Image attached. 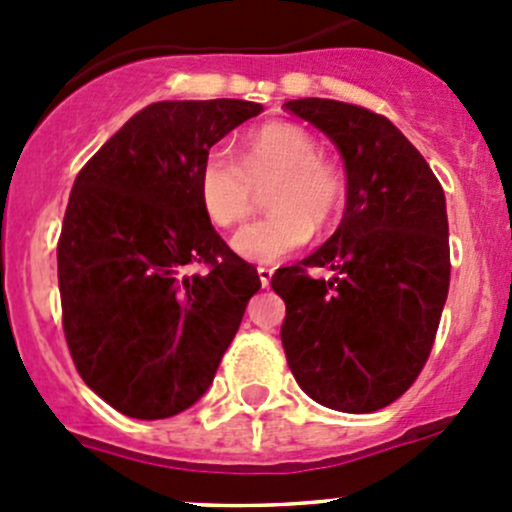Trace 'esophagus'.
<instances>
[{
  "mask_svg": "<svg viewBox=\"0 0 512 512\" xmlns=\"http://www.w3.org/2000/svg\"><path fill=\"white\" fill-rule=\"evenodd\" d=\"M257 275H260V282H262V287H270V282H272V275H275V272H272L270 267H257Z\"/></svg>",
  "mask_w": 512,
  "mask_h": 512,
  "instance_id": "34e87169",
  "label": "esophagus"
}]
</instances>
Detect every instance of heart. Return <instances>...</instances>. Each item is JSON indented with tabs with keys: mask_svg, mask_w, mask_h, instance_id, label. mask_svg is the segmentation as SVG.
<instances>
[{
	"mask_svg": "<svg viewBox=\"0 0 512 512\" xmlns=\"http://www.w3.org/2000/svg\"><path fill=\"white\" fill-rule=\"evenodd\" d=\"M267 210L232 235V250L255 265H275L324 230L344 203L342 175L322 160L317 138L297 123L272 121L242 141V165L215 148L200 165L198 190L205 213L218 227H232L252 208V185L275 178Z\"/></svg>",
	"mask_w": 512,
	"mask_h": 512,
	"instance_id": "heart-1",
	"label": "heart"
}]
</instances>
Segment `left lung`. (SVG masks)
Instances as JSON below:
<instances>
[{
  "label": "left lung",
  "instance_id": "left-lung-1",
  "mask_svg": "<svg viewBox=\"0 0 512 512\" xmlns=\"http://www.w3.org/2000/svg\"><path fill=\"white\" fill-rule=\"evenodd\" d=\"M285 106L342 153L347 208L319 250L272 277L287 307L282 347L309 399L371 414L399 399L431 354L451 282L446 195L389 118L332 98ZM309 266L333 277L312 278Z\"/></svg>",
  "mask_w": 512,
  "mask_h": 512
}]
</instances>
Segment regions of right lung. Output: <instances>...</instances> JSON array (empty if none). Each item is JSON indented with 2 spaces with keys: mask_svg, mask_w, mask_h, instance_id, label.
Instances as JSON below:
<instances>
[{
  "mask_svg": "<svg viewBox=\"0 0 512 512\" xmlns=\"http://www.w3.org/2000/svg\"><path fill=\"white\" fill-rule=\"evenodd\" d=\"M262 103H151L76 175L61 225L64 334L81 379L141 421L203 399L240 329L257 270L210 225L198 175ZM211 270L198 276L190 264Z\"/></svg>",
  "mask_w": 512,
  "mask_h": 512,
  "instance_id": "add662e5",
  "label": "right lung"
}]
</instances>
